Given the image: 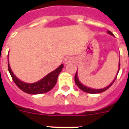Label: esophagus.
<instances>
[{
	"mask_svg": "<svg viewBox=\"0 0 129 129\" xmlns=\"http://www.w3.org/2000/svg\"><path fill=\"white\" fill-rule=\"evenodd\" d=\"M74 61H75L74 57H73V56H68L63 60V63H64V64H68V63H71V62H73Z\"/></svg>",
	"mask_w": 129,
	"mask_h": 129,
	"instance_id": "esophagus-1",
	"label": "esophagus"
}]
</instances>
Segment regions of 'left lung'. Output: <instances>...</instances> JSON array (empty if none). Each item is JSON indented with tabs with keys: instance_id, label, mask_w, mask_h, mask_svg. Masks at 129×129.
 Listing matches in <instances>:
<instances>
[{
	"instance_id": "1",
	"label": "left lung",
	"mask_w": 129,
	"mask_h": 129,
	"mask_svg": "<svg viewBox=\"0 0 129 129\" xmlns=\"http://www.w3.org/2000/svg\"><path fill=\"white\" fill-rule=\"evenodd\" d=\"M107 33H108V34L111 35V36L114 37L113 34V33L111 32V31H107ZM119 68H120V61H119L118 70H117V75H116V76H115V79H113V81H112V82H111V84H109L108 86H107L105 87V88H100V89H95V88H90V87L85 86V85L82 84L81 81H79V79L78 74H77V73H78V72H77V73H76V75H75V83H76V84H77V86H78L79 88L81 90H83V91H84V92H88V93H91V94H95V93H101V92H104V91H106V90L108 89V88H110V87L111 86V85H112V84H113L114 81H115V79H116V77H117V74H118V73H119Z\"/></svg>"
}]
</instances>
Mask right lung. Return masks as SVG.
<instances>
[{
    "instance_id": "right-lung-1",
    "label": "right lung",
    "mask_w": 129,
    "mask_h": 129,
    "mask_svg": "<svg viewBox=\"0 0 129 129\" xmlns=\"http://www.w3.org/2000/svg\"><path fill=\"white\" fill-rule=\"evenodd\" d=\"M9 56V54H8ZM63 68V65L61 64L56 69L53 70L52 72L48 73L47 75L43 77L39 81L34 82V83H26L21 81L19 79L16 77V76L14 74L12 70L10 68L8 59V70L10 75L12 77L13 81L16 84V86L23 92L30 94V95H37V94H42L50 91L54 88L56 84L57 78L59 73L61 72Z\"/></svg>"
}]
</instances>
